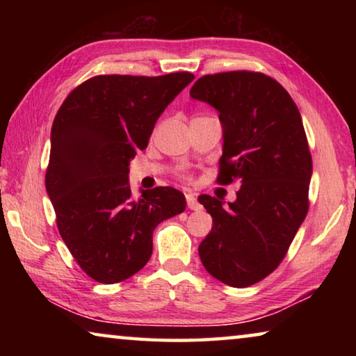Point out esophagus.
<instances>
[{
	"label": "esophagus",
	"instance_id": "esophagus-1",
	"mask_svg": "<svg viewBox=\"0 0 356 356\" xmlns=\"http://www.w3.org/2000/svg\"><path fill=\"white\" fill-rule=\"evenodd\" d=\"M185 197H186V206L191 210H200L201 209V204L197 202L195 193L191 191H185Z\"/></svg>",
	"mask_w": 356,
	"mask_h": 356
}]
</instances>
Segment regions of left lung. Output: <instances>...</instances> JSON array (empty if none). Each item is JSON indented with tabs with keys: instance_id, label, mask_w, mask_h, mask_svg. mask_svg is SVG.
<instances>
[{
	"instance_id": "1",
	"label": "left lung",
	"mask_w": 356,
	"mask_h": 356,
	"mask_svg": "<svg viewBox=\"0 0 356 356\" xmlns=\"http://www.w3.org/2000/svg\"><path fill=\"white\" fill-rule=\"evenodd\" d=\"M190 97L220 113L222 155L218 184L237 180V200L197 197L213 226L200 245L207 272L248 287L278 267L308 213L312 160L303 120L278 81L259 72L204 75Z\"/></svg>"
}]
</instances>
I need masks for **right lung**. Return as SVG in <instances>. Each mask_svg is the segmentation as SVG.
I'll return each instance as SVG.
<instances>
[{
  "instance_id": "obj_1",
  "label": "right lung",
  "mask_w": 356,
  "mask_h": 356,
  "mask_svg": "<svg viewBox=\"0 0 356 356\" xmlns=\"http://www.w3.org/2000/svg\"><path fill=\"white\" fill-rule=\"evenodd\" d=\"M193 80L190 72L89 78L53 120L48 197L72 256L102 284L140 272L152 254L154 229L185 210V196L171 186L141 190L134 200L129 165L138 149L147 147L165 108Z\"/></svg>"
}]
</instances>
